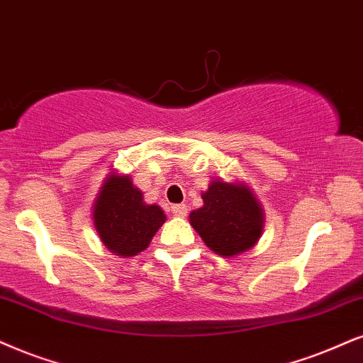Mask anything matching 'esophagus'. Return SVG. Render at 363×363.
Returning a JSON list of instances; mask_svg holds the SVG:
<instances>
[{"mask_svg": "<svg viewBox=\"0 0 363 363\" xmlns=\"http://www.w3.org/2000/svg\"><path fill=\"white\" fill-rule=\"evenodd\" d=\"M172 213L179 216V218H184V216L187 214V206L186 204H176L172 206Z\"/></svg>", "mask_w": 363, "mask_h": 363, "instance_id": "obj_1", "label": "esophagus"}]
</instances>
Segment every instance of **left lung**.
<instances>
[{"label": "left lung", "instance_id": "8db88e82", "mask_svg": "<svg viewBox=\"0 0 363 363\" xmlns=\"http://www.w3.org/2000/svg\"><path fill=\"white\" fill-rule=\"evenodd\" d=\"M201 197L203 208L192 211L189 221L214 253L229 258L245 253L258 242L264 213L250 187L214 179Z\"/></svg>", "mask_w": 363, "mask_h": 363}]
</instances>
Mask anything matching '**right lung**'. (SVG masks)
I'll return each mask as SVG.
<instances>
[{
	"instance_id": "obj_1",
	"label": "right lung",
	"mask_w": 363,
	"mask_h": 363,
	"mask_svg": "<svg viewBox=\"0 0 363 363\" xmlns=\"http://www.w3.org/2000/svg\"><path fill=\"white\" fill-rule=\"evenodd\" d=\"M166 221L157 204H145L130 176L110 172L94 204V224L100 240L117 256H135L150 245Z\"/></svg>"
}]
</instances>
